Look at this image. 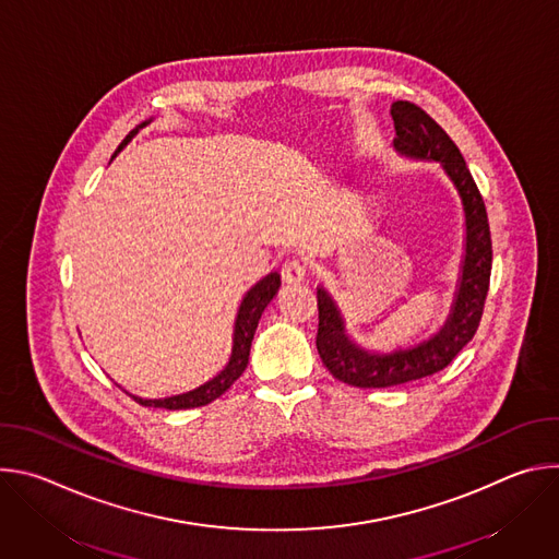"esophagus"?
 Returning <instances> with one entry per match:
<instances>
[{
    "label": "esophagus",
    "mask_w": 559,
    "mask_h": 559,
    "mask_svg": "<svg viewBox=\"0 0 559 559\" xmlns=\"http://www.w3.org/2000/svg\"><path fill=\"white\" fill-rule=\"evenodd\" d=\"M281 276H283V281H285V283H289V285H298V283L307 276V265H305V261L292 259V261L283 263V267H281Z\"/></svg>",
    "instance_id": "esophagus-1"
}]
</instances>
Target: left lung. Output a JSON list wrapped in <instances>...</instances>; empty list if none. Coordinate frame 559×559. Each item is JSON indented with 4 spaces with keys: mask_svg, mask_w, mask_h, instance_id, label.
Returning <instances> with one entry per match:
<instances>
[{
    "mask_svg": "<svg viewBox=\"0 0 559 559\" xmlns=\"http://www.w3.org/2000/svg\"><path fill=\"white\" fill-rule=\"evenodd\" d=\"M391 119L395 128V152L409 158H420V162H438L455 186L464 210L466 241L455 298L444 325L429 341L407 349L378 354L356 345L345 332L338 305L325 287H318L316 349L334 378L360 389L403 384L444 369L480 325L493 261L487 207L457 145L420 106L412 102H393Z\"/></svg>",
    "mask_w": 559,
    "mask_h": 559,
    "instance_id": "1",
    "label": "left lung"
}]
</instances>
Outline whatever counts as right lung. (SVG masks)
Here are the masks:
<instances>
[{
  "label": "right lung",
  "instance_id": "right-lung-1",
  "mask_svg": "<svg viewBox=\"0 0 559 559\" xmlns=\"http://www.w3.org/2000/svg\"><path fill=\"white\" fill-rule=\"evenodd\" d=\"M147 121H143L141 126H136L123 141L121 145L117 147V152L128 145V141H132V136L143 128L147 126ZM115 152V154H117ZM281 287V274L278 272H272L267 274L263 281H259L243 298L241 307H238V313H236V323H234V338H231V356L225 365L223 371H218L212 380H207L205 384L192 389V391H186V393H179V395H170V397H154V401H147V397H139V395H132L134 401L143 407H158V409H192V407H203V405H210L212 401H216V397L221 393H225L234 380L241 376L250 362V347H252V341H254V332L259 328V321H261V313L265 311V307L270 305V300L276 296Z\"/></svg>",
  "mask_w": 559,
  "mask_h": 559
}]
</instances>
